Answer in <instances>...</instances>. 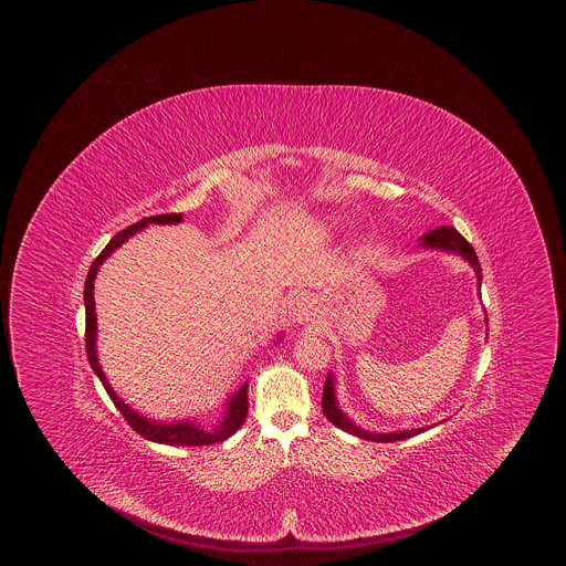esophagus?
<instances>
[{
    "label": "esophagus",
    "mask_w": 566,
    "mask_h": 566,
    "mask_svg": "<svg viewBox=\"0 0 566 566\" xmlns=\"http://www.w3.org/2000/svg\"><path fill=\"white\" fill-rule=\"evenodd\" d=\"M316 312H318L316 301L310 295L298 296L291 307V316L296 324L310 323L316 316Z\"/></svg>",
    "instance_id": "34e87169"
}]
</instances>
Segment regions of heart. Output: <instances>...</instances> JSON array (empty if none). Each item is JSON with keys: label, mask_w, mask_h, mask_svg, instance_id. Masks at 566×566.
I'll use <instances>...</instances> for the list:
<instances>
[{"label": "heart", "mask_w": 566, "mask_h": 566, "mask_svg": "<svg viewBox=\"0 0 566 566\" xmlns=\"http://www.w3.org/2000/svg\"><path fill=\"white\" fill-rule=\"evenodd\" d=\"M324 227H326V229H335V227H337V220H326Z\"/></svg>", "instance_id": "obj_1"}]
</instances>
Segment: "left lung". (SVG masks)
Masks as SVG:
<instances>
[{
  "label": "left lung",
  "mask_w": 566,
  "mask_h": 566,
  "mask_svg": "<svg viewBox=\"0 0 566 566\" xmlns=\"http://www.w3.org/2000/svg\"><path fill=\"white\" fill-rule=\"evenodd\" d=\"M420 245L422 248H431V250H443V252H452L460 259H464L471 270L475 271L478 275V289L482 286V265L478 261V254L473 250V245L467 242L460 233H458L454 227H439L434 231H429L427 235L420 238ZM488 324V318H485ZM323 411L324 416L328 418V422H333L337 429L342 431L350 432L356 434L360 439H367V441H377V443H388V441H401V439H409L413 434H420V432L427 431V429H411V431H392V432H371L356 427V422H352L350 418L342 411V407L337 403V395H335V376L328 374L326 381H324L323 390Z\"/></svg>",
  "instance_id": "8db88e82"
}]
</instances>
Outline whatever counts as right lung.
I'll return each instance as SVG.
<instances>
[{
    "label": "right lung",
    "instance_id": "add662e5",
    "mask_svg": "<svg viewBox=\"0 0 566 566\" xmlns=\"http://www.w3.org/2000/svg\"><path fill=\"white\" fill-rule=\"evenodd\" d=\"M182 222V214H161L150 216V218H142L139 222H135L132 227L123 229L120 233H116L108 245L102 250V254L93 261L91 270L86 273V282H84V310H86V333H84V342H86V356L88 363L95 371V376L99 377V381L104 384L106 392L112 399V403L116 405V409L123 413V418L127 420V424L139 432L144 439L155 441V443H165V446H210V443H218L229 439L233 432L238 431L248 416V384H242L238 388V392H233L227 403H224V416L218 422V427L208 431L206 427H201L197 420H178V422H157L153 418H146L142 413H137L129 405L125 403L114 388L109 386L108 377L104 374L99 358H97V314H95V277L97 271L106 263L109 254L114 250H118L123 243L127 242L129 238H134L137 231H142L148 224H178ZM282 337V335H280ZM277 337V342H280Z\"/></svg>",
    "mask_w": 566,
    "mask_h": 566
}]
</instances>
